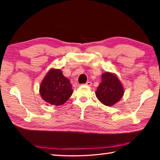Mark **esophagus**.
<instances>
[{
  "label": "esophagus",
  "instance_id": "1",
  "mask_svg": "<svg viewBox=\"0 0 160 160\" xmlns=\"http://www.w3.org/2000/svg\"><path fill=\"white\" fill-rule=\"evenodd\" d=\"M86 85L88 86H91L92 85V82H90V81H88V82H86Z\"/></svg>",
  "mask_w": 160,
  "mask_h": 160
}]
</instances>
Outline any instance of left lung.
<instances>
[{
    "label": "left lung",
    "mask_w": 160,
    "mask_h": 160,
    "mask_svg": "<svg viewBox=\"0 0 160 160\" xmlns=\"http://www.w3.org/2000/svg\"><path fill=\"white\" fill-rule=\"evenodd\" d=\"M101 79L102 81L97 88L96 96L104 105L112 106L122 97L123 87L118 77L110 72H104L101 75Z\"/></svg>",
    "instance_id": "obj_1"
}]
</instances>
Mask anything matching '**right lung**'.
I'll return each mask as SVG.
<instances>
[{"instance_id":"obj_1","label":"right lung","mask_w":160,"mask_h":160,"mask_svg":"<svg viewBox=\"0 0 160 160\" xmlns=\"http://www.w3.org/2000/svg\"><path fill=\"white\" fill-rule=\"evenodd\" d=\"M72 85L59 69H51L45 75L40 87L42 99L54 106L64 103L72 94Z\"/></svg>"}]
</instances>
